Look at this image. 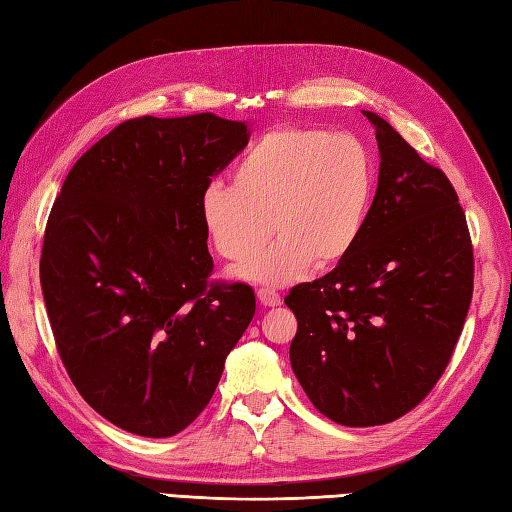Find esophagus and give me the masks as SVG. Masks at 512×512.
<instances>
[{
	"instance_id": "1",
	"label": "esophagus",
	"mask_w": 512,
	"mask_h": 512,
	"mask_svg": "<svg viewBox=\"0 0 512 512\" xmlns=\"http://www.w3.org/2000/svg\"><path fill=\"white\" fill-rule=\"evenodd\" d=\"M257 298H259V302H262L264 307H277L282 302L280 293L273 291V289H259L257 291Z\"/></svg>"
}]
</instances>
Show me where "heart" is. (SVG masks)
<instances>
[{"mask_svg": "<svg viewBox=\"0 0 512 512\" xmlns=\"http://www.w3.org/2000/svg\"><path fill=\"white\" fill-rule=\"evenodd\" d=\"M375 189V155L359 137L287 126L241 155L235 185L207 183L198 210L214 248L232 262L265 243L273 224L281 235L276 244L235 273L257 284H287L311 264L332 268L352 253Z\"/></svg>", "mask_w": 512, "mask_h": 512, "instance_id": "b5f03b06", "label": "heart"}]
</instances>
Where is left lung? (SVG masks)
<instances>
[{
    "label": "left lung",
    "instance_id": "1",
    "mask_svg": "<svg viewBox=\"0 0 512 512\" xmlns=\"http://www.w3.org/2000/svg\"><path fill=\"white\" fill-rule=\"evenodd\" d=\"M379 183L352 253L284 298L298 318L291 368L316 409L377 427L443 375L472 302L470 230L452 183L375 112Z\"/></svg>",
    "mask_w": 512,
    "mask_h": 512
}]
</instances>
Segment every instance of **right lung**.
Instances as JSON below:
<instances>
[{
    "instance_id": "obj_1",
    "label": "right lung",
    "mask_w": 512,
    "mask_h": 512,
    "mask_svg": "<svg viewBox=\"0 0 512 512\" xmlns=\"http://www.w3.org/2000/svg\"><path fill=\"white\" fill-rule=\"evenodd\" d=\"M246 121L137 117L85 151L51 207L40 284L69 379L135 436L169 438L212 400L255 316L248 284L210 282L201 192L246 149Z\"/></svg>"
}]
</instances>
